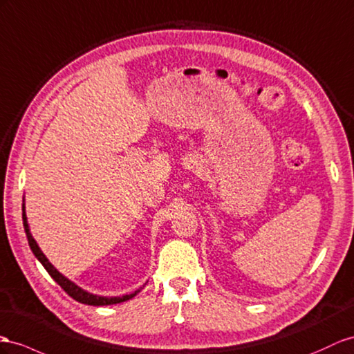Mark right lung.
<instances>
[{
  "instance_id": "1",
  "label": "right lung",
  "mask_w": 354,
  "mask_h": 354,
  "mask_svg": "<svg viewBox=\"0 0 354 354\" xmlns=\"http://www.w3.org/2000/svg\"><path fill=\"white\" fill-rule=\"evenodd\" d=\"M22 221H24V229H25V234H26V239H28L30 243V248L32 251V254L35 256L40 263L43 265V268L48 270V274L57 281V283L64 288V292L75 299V301L80 302V304H86V305H94V306H104V305H115V304H121L125 301H130L136 295H138L140 290L145 287V283L140 288L136 290V292L130 293V295H122V296H100V295H94V293H89L86 292L85 288L79 287L73 281L68 279L67 277H64L61 274V272L53 266L49 259L44 256V252L40 250L37 241L32 238V233L30 229V224H28V218H26V212H25V197H24V203H22Z\"/></svg>"
}]
</instances>
